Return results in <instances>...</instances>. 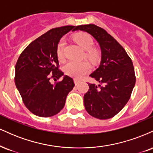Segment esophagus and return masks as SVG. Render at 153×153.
<instances>
[{
  "mask_svg": "<svg viewBox=\"0 0 153 153\" xmlns=\"http://www.w3.org/2000/svg\"><path fill=\"white\" fill-rule=\"evenodd\" d=\"M74 82H75V85H78V84L79 83H80V80H78V79H76V78H75L74 79Z\"/></svg>",
  "mask_w": 153,
  "mask_h": 153,
  "instance_id": "1",
  "label": "esophagus"
}]
</instances>
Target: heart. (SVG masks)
<instances>
[{
  "label": "heart",
  "instance_id": "b5f03b06",
  "mask_svg": "<svg viewBox=\"0 0 153 153\" xmlns=\"http://www.w3.org/2000/svg\"><path fill=\"white\" fill-rule=\"evenodd\" d=\"M75 41L78 44L83 50L87 51L85 53V57L90 59L92 62H96L99 59V54L96 50H91L94 46V40L89 34H79L74 37ZM65 47V41L62 39L59 42L57 46V57L59 59H62L64 57V50ZM91 65L88 62L85 61L82 62H75V61H71L68 62L65 66V72L70 76L75 78H80L86 75L91 71Z\"/></svg>",
  "mask_w": 153,
  "mask_h": 153
}]
</instances>
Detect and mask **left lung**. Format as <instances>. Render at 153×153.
I'll list each match as a JSON object with an SVG mask.
<instances>
[{
    "instance_id": "left-lung-1",
    "label": "left lung",
    "mask_w": 153,
    "mask_h": 153,
    "mask_svg": "<svg viewBox=\"0 0 153 153\" xmlns=\"http://www.w3.org/2000/svg\"><path fill=\"white\" fill-rule=\"evenodd\" d=\"M90 34L99 43L100 65L90 75L100 84L88 83L84 106L91 116L99 119L112 118L127 104L136 81L132 61L125 50L104 29L94 24L76 26Z\"/></svg>"
}]
</instances>
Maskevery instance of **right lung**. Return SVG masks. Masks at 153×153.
Instances as JSON below:
<instances>
[{
	"label": "right lung",
	"instance_id": "right-lung-1",
	"mask_svg": "<svg viewBox=\"0 0 153 153\" xmlns=\"http://www.w3.org/2000/svg\"><path fill=\"white\" fill-rule=\"evenodd\" d=\"M74 26L50 29L26 47L15 66V84L23 102L32 114L50 117L58 114L75 86L73 79L58 69L57 45ZM63 76L61 82L51 83Z\"/></svg>",
	"mask_w": 153,
	"mask_h": 153
}]
</instances>
